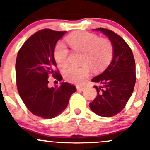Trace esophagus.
<instances>
[{
  "instance_id": "34e87169",
  "label": "esophagus",
  "mask_w": 150,
  "mask_h": 150,
  "mask_svg": "<svg viewBox=\"0 0 150 150\" xmlns=\"http://www.w3.org/2000/svg\"><path fill=\"white\" fill-rule=\"evenodd\" d=\"M76 89H77V91H84V90L86 89V87L77 86H76Z\"/></svg>"
}]
</instances>
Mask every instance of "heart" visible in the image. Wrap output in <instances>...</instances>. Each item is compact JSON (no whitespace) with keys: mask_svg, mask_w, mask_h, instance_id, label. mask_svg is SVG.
Listing matches in <instances>:
<instances>
[{"mask_svg":"<svg viewBox=\"0 0 150 150\" xmlns=\"http://www.w3.org/2000/svg\"><path fill=\"white\" fill-rule=\"evenodd\" d=\"M66 41L75 51L83 52L82 67H68L64 71V77L67 81L82 84L90 74L88 66L94 71L104 69L112 59L113 49L110 41L100 38L97 34L86 31L74 33L66 38ZM69 51L65 46L59 44L54 52L58 65L65 67L68 62Z\"/></svg>","mask_w":150,"mask_h":150,"instance_id":"heart-1","label":"heart"}]
</instances>
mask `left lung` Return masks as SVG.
<instances>
[{
	"label": "left lung",
	"instance_id": "8db88e82",
	"mask_svg": "<svg viewBox=\"0 0 150 150\" xmlns=\"http://www.w3.org/2000/svg\"><path fill=\"white\" fill-rule=\"evenodd\" d=\"M108 37L113 48L109 66L98 76L91 79L97 96L89 104L90 109L103 117H111L121 112L132 96L136 82L135 62L132 51L126 42L108 29H94Z\"/></svg>",
	"mask_w": 150,
	"mask_h": 150
}]
</instances>
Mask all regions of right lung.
<instances>
[{"mask_svg": "<svg viewBox=\"0 0 150 150\" xmlns=\"http://www.w3.org/2000/svg\"><path fill=\"white\" fill-rule=\"evenodd\" d=\"M66 31L43 29L25 42L17 55L16 76L18 91L24 104L35 116L52 119L59 116L68 105L76 87L61 83L59 88H50L49 76L59 80L62 77L55 71L54 57L57 42Z\"/></svg>", "mask_w": 150, "mask_h": 150, "instance_id": "right-lung-1", "label": "right lung"}]
</instances>
